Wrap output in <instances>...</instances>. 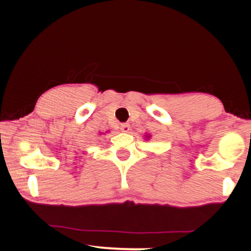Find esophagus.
Returning a JSON list of instances; mask_svg holds the SVG:
<instances>
[{"instance_id": "esophagus-1", "label": "esophagus", "mask_w": 251, "mask_h": 251, "mask_svg": "<svg viewBox=\"0 0 251 251\" xmlns=\"http://www.w3.org/2000/svg\"><path fill=\"white\" fill-rule=\"evenodd\" d=\"M121 130L122 131H124V133H126V131H128L129 130V125L128 124H122L121 125Z\"/></svg>"}]
</instances>
